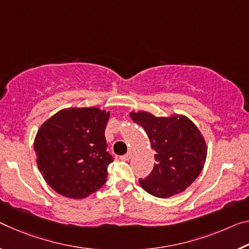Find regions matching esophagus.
<instances>
[{"label":"esophagus","mask_w":249,"mask_h":249,"mask_svg":"<svg viewBox=\"0 0 249 249\" xmlns=\"http://www.w3.org/2000/svg\"><path fill=\"white\" fill-rule=\"evenodd\" d=\"M131 157H132V153L131 152H128V153H126L125 155H122L120 159L122 160H131Z\"/></svg>","instance_id":"1"}]
</instances>
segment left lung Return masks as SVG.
Listing matches in <instances>:
<instances>
[{
  "mask_svg": "<svg viewBox=\"0 0 249 249\" xmlns=\"http://www.w3.org/2000/svg\"><path fill=\"white\" fill-rule=\"evenodd\" d=\"M145 129L155 151L151 174L140 178L148 194L167 198L184 192L202 172L207 146L196 125L184 115L156 117L148 112L129 114Z\"/></svg>",
  "mask_w": 249,
  "mask_h": 249,
  "instance_id": "1",
  "label": "left lung"
}]
</instances>
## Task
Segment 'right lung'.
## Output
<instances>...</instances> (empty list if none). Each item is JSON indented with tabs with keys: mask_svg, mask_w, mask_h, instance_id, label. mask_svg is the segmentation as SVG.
Masks as SVG:
<instances>
[{
	"mask_svg": "<svg viewBox=\"0 0 249 249\" xmlns=\"http://www.w3.org/2000/svg\"><path fill=\"white\" fill-rule=\"evenodd\" d=\"M108 117L97 107L65 108L39 127L34 141L37 167L58 194L81 199L105 184L114 160L104 135Z\"/></svg>",
	"mask_w": 249,
	"mask_h": 249,
	"instance_id": "obj_1",
	"label": "right lung"
}]
</instances>
